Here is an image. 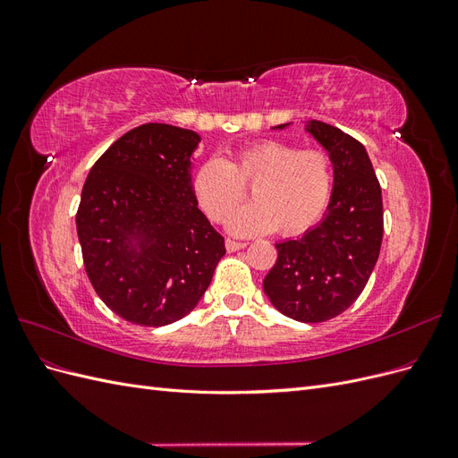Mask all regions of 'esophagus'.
<instances>
[{
    "label": "esophagus",
    "mask_w": 458,
    "mask_h": 458,
    "mask_svg": "<svg viewBox=\"0 0 458 458\" xmlns=\"http://www.w3.org/2000/svg\"><path fill=\"white\" fill-rule=\"evenodd\" d=\"M246 246V242H239V241H231V239H227L225 241V248L229 252H237V250H241V248H244Z\"/></svg>",
    "instance_id": "esophagus-1"
}]
</instances>
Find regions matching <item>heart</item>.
Masks as SVG:
<instances>
[{
    "label": "heart",
    "instance_id": "heart-1",
    "mask_svg": "<svg viewBox=\"0 0 458 458\" xmlns=\"http://www.w3.org/2000/svg\"><path fill=\"white\" fill-rule=\"evenodd\" d=\"M252 185L254 202L239 208L227 229L237 237L279 231L293 237L313 227L327 210L332 192V165L327 152L298 150L281 141H259L234 152L204 160L192 177V191L202 212L224 221Z\"/></svg>",
    "mask_w": 458,
    "mask_h": 458
}]
</instances>
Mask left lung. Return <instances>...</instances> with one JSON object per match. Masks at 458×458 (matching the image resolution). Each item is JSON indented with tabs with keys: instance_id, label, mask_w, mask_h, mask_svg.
I'll use <instances>...</instances> for the list:
<instances>
[{
	"instance_id": "8db88e82",
	"label": "left lung",
	"mask_w": 458,
	"mask_h": 458,
	"mask_svg": "<svg viewBox=\"0 0 458 458\" xmlns=\"http://www.w3.org/2000/svg\"><path fill=\"white\" fill-rule=\"evenodd\" d=\"M306 131L332 162L330 202L321 224L275 244L276 261L263 279V293L294 321L323 323L352 306L377 266L384 234L382 189L365 147L352 135L318 120H308Z\"/></svg>"
}]
</instances>
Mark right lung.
<instances>
[{
    "instance_id": "right-lung-1",
    "label": "right lung",
    "mask_w": 458,
    "mask_h": 458,
    "mask_svg": "<svg viewBox=\"0 0 458 458\" xmlns=\"http://www.w3.org/2000/svg\"><path fill=\"white\" fill-rule=\"evenodd\" d=\"M199 143L192 130L143 123L105 150L81 189L86 273L106 308L133 325L164 327L191 313L225 254L192 191Z\"/></svg>"
}]
</instances>
